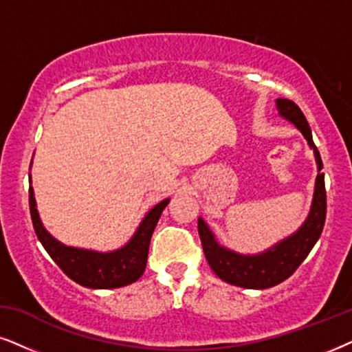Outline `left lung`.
Wrapping results in <instances>:
<instances>
[{
  "label": "left lung",
  "mask_w": 352,
  "mask_h": 352,
  "mask_svg": "<svg viewBox=\"0 0 352 352\" xmlns=\"http://www.w3.org/2000/svg\"><path fill=\"white\" fill-rule=\"evenodd\" d=\"M279 115L296 124L314 149L315 161L318 166L317 180L310 212L304 224L281 242H278L268 250L256 255H242L217 243L214 234L203 217H198V234L201 239L204 256L209 266L219 276L222 281L245 289H268L283 283L305 260L317 240L322 235L324 217H327V191H324V173H322L323 162L317 146L314 144L312 130L302 113V110L289 99L276 100Z\"/></svg>",
  "instance_id": "1"
}]
</instances>
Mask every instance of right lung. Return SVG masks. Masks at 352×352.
Masks as SVG:
<instances>
[{"label": "right lung", "mask_w": 352, "mask_h": 352, "mask_svg": "<svg viewBox=\"0 0 352 352\" xmlns=\"http://www.w3.org/2000/svg\"><path fill=\"white\" fill-rule=\"evenodd\" d=\"M170 199H162L155 204L141 221L140 228L130 239L126 245L113 252H96L86 248L68 247L58 242L40 221L37 204L34 198L32 185L29 186V206L30 217L35 234L43 248L52 256V260L63 270V273L74 283L91 289H115L123 287L138 281L144 273L148 261L149 242L157 226L164 208Z\"/></svg>", "instance_id": "right-lung-1"}]
</instances>
